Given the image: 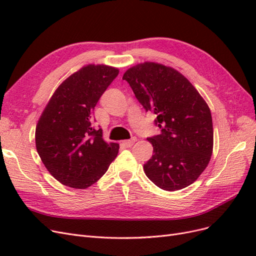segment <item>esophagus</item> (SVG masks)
Returning <instances> with one entry per match:
<instances>
[{"instance_id":"34e87169","label":"esophagus","mask_w":256,"mask_h":256,"mask_svg":"<svg viewBox=\"0 0 256 256\" xmlns=\"http://www.w3.org/2000/svg\"><path fill=\"white\" fill-rule=\"evenodd\" d=\"M136 142V136H132V138H130V140L122 141V145L125 146V147H131Z\"/></svg>"}]
</instances>
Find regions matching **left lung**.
Masks as SVG:
<instances>
[{
  "label": "left lung",
  "mask_w": 256,
  "mask_h": 256,
  "mask_svg": "<svg viewBox=\"0 0 256 256\" xmlns=\"http://www.w3.org/2000/svg\"><path fill=\"white\" fill-rule=\"evenodd\" d=\"M146 112L156 114L159 134L147 138L152 157L143 168L157 186L175 191L188 187L210 160L214 145L212 113L184 76L171 67L146 62L124 74Z\"/></svg>",
  "instance_id": "obj_1"
}]
</instances>
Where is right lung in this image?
Masks as SVG:
<instances>
[{"mask_svg": "<svg viewBox=\"0 0 256 256\" xmlns=\"http://www.w3.org/2000/svg\"><path fill=\"white\" fill-rule=\"evenodd\" d=\"M118 69L88 65L54 92L38 120L37 152L50 174L68 187L94 184L116 158L120 145L108 144L95 128L94 109Z\"/></svg>", "mask_w": 256, "mask_h": 256, "instance_id": "right-lung-1", "label": "right lung"}]
</instances>
